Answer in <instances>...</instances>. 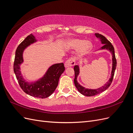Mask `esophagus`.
<instances>
[{
    "label": "esophagus",
    "mask_w": 133,
    "mask_h": 133,
    "mask_svg": "<svg viewBox=\"0 0 133 133\" xmlns=\"http://www.w3.org/2000/svg\"><path fill=\"white\" fill-rule=\"evenodd\" d=\"M75 60L73 58H70L68 59L67 61L65 62V67L66 68H69V67H71L72 66H74L75 65Z\"/></svg>",
    "instance_id": "esophagus-1"
}]
</instances>
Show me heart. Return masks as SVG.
Listing matches in <instances>:
<instances>
[{
	"instance_id": "b5f03b06",
	"label": "heart",
	"mask_w": 133,
	"mask_h": 133,
	"mask_svg": "<svg viewBox=\"0 0 133 133\" xmlns=\"http://www.w3.org/2000/svg\"><path fill=\"white\" fill-rule=\"evenodd\" d=\"M64 46L69 49H77L79 57H83L88 54L91 50L92 44L90 41H85L80 39H69L64 42Z\"/></svg>"
}]
</instances>
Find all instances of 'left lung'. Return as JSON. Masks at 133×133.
<instances>
[{
	"mask_svg": "<svg viewBox=\"0 0 133 133\" xmlns=\"http://www.w3.org/2000/svg\"><path fill=\"white\" fill-rule=\"evenodd\" d=\"M95 35L96 38L99 39V41L101 42V43L102 44H104L103 46L100 48L99 50H107L108 51H109L110 53L112 55V68L111 71V76L109 79L108 80V81L102 87H100L99 88H97V89H94L86 88L80 85L78 82L77 78L80 74V68L79 66L78 65H75L74 68V70L75 72V78L74 80L75 86L80 93L87 96L96 95L100 93V92L107 90L108 88L110 87V84L112 81V79H113V77L114 75L115 70L116 67V60L115 55L114 48L113 46H112L111 43L104 36H103L102 34H100L99 33H95Z\"/></svg>",
	"mask_w": 133,
	"mask_h": 133,
	"instance_id": "8db88e82",
	"label": "left lung"
}]
</instances>
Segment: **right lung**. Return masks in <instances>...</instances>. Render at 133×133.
I'll use <instances>...</instances> for the list:
<instances>
[{"label":"right lung","instance_id":"1","mask_svg":"<svg viewBox=\"0 0 133 133\" xmlns=\"http://www.w3.org/2000/svg\"><path fill=\"white\" fill-rule=\"evenodd\" d=\"M38 42L33 34H30L19 44L15 51L14 71L20 87L25 93L39 98L49 97L58 87L60 76L65 70L64 64L58 63L50 66L42 78L29 82L24 78L21 65L24 62L23 53L26 48Z\"/></svg>","mask_w":133,"mask_h":133}]
</instances>
